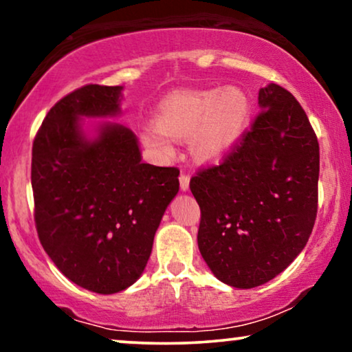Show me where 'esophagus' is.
Returning a JSON list of instances; mask_svg holds the SVG:
<instances>
[{
  "mask_svg": "<svg viewBox=\"0 0 352 352\" xmlns=\"http://www.w3.org/2000/svg\"><path fill=\"white\" fill-rule=\"evenodd\" d=\"M189 181H190L189 173L181 171V175H179V187H181V190L189 189Z\"/></svg>",
  "mask_w": 352,
  "mask_h": 352,
  "instance_id": "esophagus-1",
  "label": "esophagus"
}]
</instances>
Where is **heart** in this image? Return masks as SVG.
Returning a JSON list of instances; mask_svg holds the SVG:
<instances>
[{
  "label": "heart",
  "mask_w": 352,
  "mask_h": 352,
  "mask_svg": "<svg viewBox=\"0 0 352 352\" xmlns=\"http://www.w3.org/2000/svg\"><path fill=\"white\" fill-rule=\"evenodd\" d=\"M248 118L250 99L240 88L192 91L168 99L158 115V124H148L142 138L162 155H173V138H192L197 157L218 160L240 141Z\"/></svg>",
  "instance_id": "obj_1"
}]
</instances>
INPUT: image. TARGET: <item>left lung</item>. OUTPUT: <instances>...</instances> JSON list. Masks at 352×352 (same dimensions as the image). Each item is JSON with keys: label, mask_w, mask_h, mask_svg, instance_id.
I'll list each match as a JSON object with an SVG mask.
<instances>
[{"label": "left lung", "mask_w": 352, "mask_h": 352, "mask_svg": "<svg viewBox=\"0 0 352 352\" xmlns=\"http://www.w3.org/2000/svg\"><path fill=\"white\" fill-rule=\"evenodd\" d=\"M261 107L219 165L199 168L190 190L200 206L197 242L221 282L263 285L306 247L319 200V142L295 96L259 89Z\"/></svg>", "instance_id": "1"}]
</instances>
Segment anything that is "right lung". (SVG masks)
<instances>
[{
  "instance_id": "add662e5",
  "label": "right lung",
  "mask_w": 352,
  "mask_h": 352,
  "mask_svg": "<svg viewBox=\"0 0 352 352\" xmlns=\"http://www.w3.org/2000/svg\"><path fill=\"white\" fill-rule=\"evenodd\" d=\"M120 91L86 85L64 96L32 147L38 239L67 278L100 295L138 280L162 216L179 190V170L141 162L131 129L107 123L94 141L80 133L81 115L118 112Z\"/></svg>"
}]
</instances>
